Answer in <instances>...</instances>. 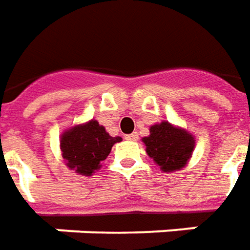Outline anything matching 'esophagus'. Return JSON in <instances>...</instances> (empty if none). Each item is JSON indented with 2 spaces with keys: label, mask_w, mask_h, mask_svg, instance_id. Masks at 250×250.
I'll return each mask as SVG.
<instances>
[{
  "label": "esophagus",
  "mask_w": 250,
  "mask_h": 250,
  "mask_svg": "<svg viewBox=\"0 0 250 250\" xmlns=\"http://www.w3.org/2000/svg\"><path fill=\"white\" fill-rule=\"evenodd\" d=\"M125 140H128V141H137V140H138V134H127V135H125Z\"/></svg>",
  "instance_id": "1"
}]
</instances>
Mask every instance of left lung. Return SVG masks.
I'll list each match as a JSON object with an SVG mask.
<instances>
[{"instance_id":"left-lung-1","label":"left lung","mask_w":250,"mask_h":250,"mask_svg":"<svg viewBox=\"0 0 250 250\" xmlns=\"http://www.w3.org/2000/svg\"><path fill=\"white\" fill-rule=\"evenodd\" d=\"M195 137L183 127L166 120L152 125L149 135L144 137L145 151L163 173L184 168L195 149Z\"/></svg>"}]
</instances>
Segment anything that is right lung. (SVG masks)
I'll return each mask as SVG.
<instances>
[{
    "label": "right lung",
    "mask_w": 250,
    "mask_h": 250,
    "mask_svg": "<svg viewBox=\"0 0 250 250\" xmlns=\"http://www.w3.org/2000/svg\"><path fill=\"white\" fill-rule=\"evenodd\" d=\"M122 141V137H112L98 120L66 128L59 138V148L63 162L80 176H92L101 168V162L108 158L112 146Z\"/></svg>",
    "instance_id": "right-lung-1"
}]
</instances>
